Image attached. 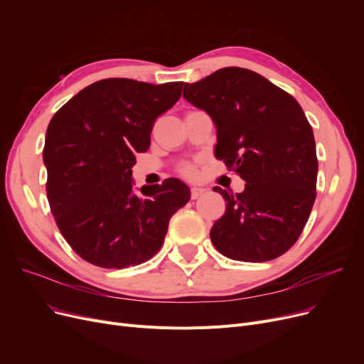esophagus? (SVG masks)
<instances>
[{"label":"esophagus","mask_w":364,"mask_h":364,"mask_svg":"<svg viewBox=\"0 0 364 364\" xmlns=\"http://www.w3.org/2000/svg\"><path fill=\"white\" fill-rule=\"evenodd\" d=\"M206 192V190L203 187H192V190H190V196H192V199H198L200 198L203 193Z\"/></svg>","instance_id":"obj_1"}]
</instances>
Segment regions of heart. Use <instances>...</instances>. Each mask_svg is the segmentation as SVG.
<instances>
[{"label": "heart", "instance_id": "obj_1", "mask_svg": "<svg viewBox=\"0 0 364 364\" xmlns=\"http://www.w3.org/2000/svg\"><path fill=\"white\" fill-rule=\"evenodd\" d=\"M183 174H186V176H195V166L193 165H184L183 166Z\"/></svg>", "mask_w": 364, "mask_h": 364}]
</instances>
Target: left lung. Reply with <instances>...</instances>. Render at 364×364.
<instances>
[{
	"mask_svg": "<svg viewBox=\"0 0 364 364\" xmlns=\"http://www.w3.org/2000/svg\"><path fill=\"white\" fill-rule=\"evenodd\" d=\"M183 97L211 117L215 158L246 181L242 193L214 187L227 202L211 228L217 251L246 262L283 255L298 240L316 200V141L302 107L243 68H223L186 84Z\"/></svg>",
	"mask_w": 364,
	"mask_h": 364,
	"instance_id": "obj_1",
	"label": "left lung"
}]
</instances>
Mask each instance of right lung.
I'll return each instance as SVG.
<instances>
[{"label": "right lung", "instance_id": "obj_1", "mask_svg": "<svg viewBox=\"0 0 364 364\" xmlns=\"http://www.w3.org/2000/svg\"><path fill=\"white\" fill-rule=\"evenodd\" d=\"M183 82L127 78L94 82L51 118L43 151L47 198L60 233L82 259L127 269L155 255L168 223L190 199L178 178L132 188L136 153L150 146L161 113L181 97Z\"/></svg>", "mask_w": 364, "mask_h": 364}]
</instances>
